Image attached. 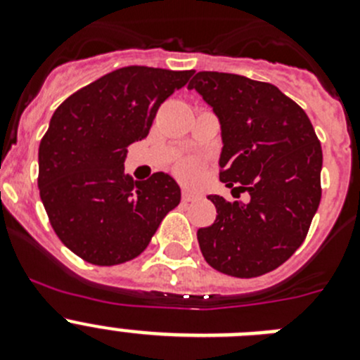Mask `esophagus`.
I'll return each mask as SVG.
<instances>
[{
  "label": "esophagus",
  "mask_w": 360,
  "mask_h": 360,
  "mask_svg": "<svg viewBox=\"0 0 360 360\" xmlns=\"http://www.w3.org/2000/svg\"><path fill=\"white\" fill-rule=\"evenodd\" d=\"M193 200H196V195H193V193H189V191H184L182 193V202H193Z\"/></svg>",
  "instance_id": "1"
}]
</instances>
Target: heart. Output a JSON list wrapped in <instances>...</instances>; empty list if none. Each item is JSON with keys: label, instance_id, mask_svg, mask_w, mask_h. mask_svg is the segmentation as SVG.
<instances>
[{"label": "heart", "instance_id": "b5f03b06", "mask_svg": "<svg viewBox=\"0 0 360 360\" xmlns=\"http://www.w3.org/2000/svg\"><path fill=\"white\" fill-rule=\"evenodd\" d=\"M176 174L178 178H182L184 182H196L200 176H202V164H200L198 160H193V158H189V160H182L180 164L176 165Z\"/></svg>", "mask_w": 360, "mask_h": 360}]
</instances>
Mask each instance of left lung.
Here are the masks:
<instances>
[{"mask_svg":"<svg viewBox=\"0 0 360 360\" xmlns=\"http://www.w3.org/2000/svg\"><path fill=\"white\" fill-rule=\"evenodd\" d=\"M212 108L221 131L219 180L249 202L209 195L216 216L198 229L205 262L234 278L278 269L299 249L321 202L323 151L301 108L269 82L198 72L187 84Z\"/></svg>","mask_w":360,"mask_h":360,"instance_id":"obj_1","label":"left lung"}]
</instances>
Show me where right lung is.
<instances>
[{
    "label": "right lung",
    "instance_id": "1",
    "mask_svg": "<svg viewBox=\"0 0 360 360\" xmlns=\"http://www.w3.org/2000/svg\"><path fill=\"white\" fill-rule=\"evenodd\" d=\"M193 70L126 66L70 95L39 144L41 202L59 240L84 262L119 265L148 247L180 203L171 174L133 182L128 146L146 139L158 108Z\"/></svg>",
    "mask_w": 360,
    "mask_h": 360
}]
</instances>
